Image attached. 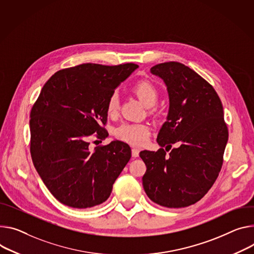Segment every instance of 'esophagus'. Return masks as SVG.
I'll return each instance as SVG.
<instances>
[{
	"instance_id": "1",
	"label": "esophagus",
	"mask_w": 254,
	"mask_h": 254,
	"mask_svg": "<svg viewBox=\"0 0 254 254\" xmlns=\"http://www.w3.org/2000/svg\"><path fill=\"white\" fill-rule=\"evenodd\" d=\"M139 153H140L139 149H136V148H132V149H131V156H132L133 158L139 157Z\"/></svg>"
}]
</instances>
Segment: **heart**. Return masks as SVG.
Wrapping results in <instances>:
<instances>
[{"label": "heart", "mask_w": 254, "mask_h": 254, "mask_svg": "<svg viewBox=\"0 0 254 254\" xmlns=\"http://www.w3.org/2000/svg\"><path fill=\"white\" fill-rule=\"evenodd\" d=\"M132 92L147 107H152L158 100V90L150 81L143 80L132 87ZM120 103L118 96L111 95L106 103V112L109 117H114L119 112ZM115 134L127 143L131 145L144 144L150 135V127L144 124H124L115 130Z\"/></svg>", "instance_id": "b5f03b06"}]
</instances>
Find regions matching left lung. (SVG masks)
I'll return each mask as SVG.
<instances>
[{
    "label": "left lung",
    "mask_w": 254,
    "mask_h": 254,
    "mask_svg": "<svg viewBox=\"0 0 254 254\" xmlns=\"http://www.w3.org/2000/svg\"><path fill=\"white\" fill-rule=\"evenodd\" d=\"M150 71L163 80L169 109L157 135L161 149L140 153L147 167L143 187L160 205L189 206L210 190L221 170L228 142L223 105L215 89L183 64H159ZM175 142L180 147L166 156Z\"/></svg>",
    "instance_id": "left-lung-1"
}]
</instances>
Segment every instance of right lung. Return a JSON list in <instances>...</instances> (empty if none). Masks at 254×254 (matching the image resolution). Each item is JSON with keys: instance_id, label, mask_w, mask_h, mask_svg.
<instances>
[{"instance_id": "right-lung-1", "label": "right lung", "mask_w": 254, "mask_h": 254, "mask_svg": "<svg viewBox=\"0 0 254 254\" xmlns=\"http://www.w3.org/2000/svg\"><path fill=\"white\" fill-rule=\"evenodd\" d=\"M139 67L134 64H82L64 68L44 84L30 112V152L45 187L62 203L86 209L104 202L130 159L127 144L114 140L89 150V140L107 121L114 90Z\"/></svg>"}]
</instances>
